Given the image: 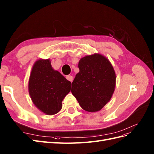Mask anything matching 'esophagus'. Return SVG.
Returning a JSON list of instances; mask_svg holds the SVG:
<instances>
[{"instance_id": "obj_1", "label": "esophagus", "mask_w": 154, "mask_h": 154, "mask_svg": "<svg viewBox=\"0 0 154 154\" xmlns=\"http://www.w3.org/2000/svg\"><path fill=\"white\" fill-rule=\"evenodd\" d=\"M66 78L67 80H68L69 81H70V82H72V81H73V77H72V76H71V75H68V76H66Z\"/></svg>"}]
</instances>
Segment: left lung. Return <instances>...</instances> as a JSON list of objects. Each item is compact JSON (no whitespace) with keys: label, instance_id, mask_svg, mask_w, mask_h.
Returning <instances> with one entry per match:
<instances>
[{"label":"left lung","instance_id":"left-lung-1","mask_svg":"<svg viewBox=\"0 0 154 154\" xmlns=\"http://www.w3.org/2000/svg\"><path fill=\"white\" fill-rule=\"evenodd\" d=\"M71 92L85 111L100 110L109 102L116 86V73L104 56L95 54L82 58Z\"/></svg>","mask_w":154,"mask_h":154}]
</instances>
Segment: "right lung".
Returning a JSON list of instances; mask_svg holds the SVG:
<instances>
[{
  "label": "right lung",
  "instance_id": "right-lung-1",
  "mask_svg": "<svg viewBox=\"0 0 154 154\" xmlns=\"http://www.w3.org/2000/svg\"><path fill=\"white\" fill-rule=\"evenodd\" d=\"M71 82L55 70L50 59L34 64L29 80V93L34 104L47 115L61 110L62 101L70 91Z\"/></svg>",
  "mask_w": 154,
  "mask_h": 154
}]
</instances>
